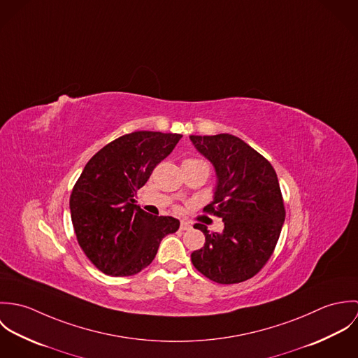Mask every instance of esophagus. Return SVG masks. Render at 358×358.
<instances>
[{
  "mask_svg": "<svg viewBox=\"0 0 358 358\" xmlns=\"http://www.w3.org/2000/svg\"><path fill=\"white\" fill-rule=\"evenodd\" d=\"M192 226L187 223V222H180V230L185 231V230H189Z\"/></svg>",
  "mask_w": 358,
  "mask_h": 358,
  "instance_id": "obj_1",
  "label": "esophagus"
}]
</instances>
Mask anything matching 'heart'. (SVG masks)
Listing matches in <instances>:
<instances>
[{"label":"heart","instance_id":"heart-1","mask_svg":"<svg viewBox=\"0 0 358 358\" xmlns=\"http://www.w3.org/2000/svg\"><path fill=\"white\" fill-rule=\"evenodd\" d=\"M187 161H193V162H203V161H200V159H187Z\"/></svg>","mask_w":358,"mask_h":358}]
</instances>
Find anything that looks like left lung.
<instances>
[{"label":"left lung","instance_id":"left-lung-1","mask_svg":"<svg viewBox=\"0 0 358 358\" xmlns=\"http://www.w3.org/2000/svg\"><path fill=\"white\" fill-rule=\"evenodd\" d=\"M190 141L213 165L216 185L205 212L222 217V233H204L205 244L192 254L194 267L219 284H237L266 264L278 241L285 209L271 164L234 135H190Z\"/></svg>","mask_w":358,"mask_h":358}]
</instances>
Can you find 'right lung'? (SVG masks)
Returning a JSON list of instances; mask_svg holds the SVG:
<instances>
[{
    "instance_id": "obj_1",
    "label": "right lung",
    "mask_w": 358,
    "mask_h": 358,
    "mask_svg": "<svg viewBox=\"0 0 358 358\" xmlns=\"http://www.w3.org/2000/svg\"><path fill=\"white\" fill-rule=\"evenodd\" d=\"M180 138L152 131L124 135L95 154L74 185L70 212L77 241L104 274L139 273L153 262L161 240L179 229L178 219L153 216L134 197Z\"/></svg>"
}]
</instances>
